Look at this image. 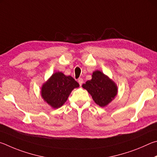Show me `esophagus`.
Here are the masks:
<instances>
[{
	"label": "esophagus",
	"mask_w": 157,
	"mask_h": 157,
	"mask_svg": "<svg viewBox=\"0 0 157 157\" xmlns=\"http://www.w3.org/2000/svg\"><path fill=\"white\" fill-rule=\"evenodd\" d=\"M78 83H79V85H80V86H81L83 83V79L82 78H79L78 79Z\"/></svg>",
	"instance_id": "obj_1"
}]
</instances>
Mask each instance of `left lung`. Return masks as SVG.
<instances>
[{"label":"left lung","mask_w":157,"mask_h":157,"mask_svg":"<svg viewBox=\"0 0 157 157\" xmlns=\"http://www.w3.org/2000/svg\"><path fill=\"white\" fill-rule=\"evenodd\" d=\"M82 86L91 94L94 102L101 107L106 106L117 94L116 84L98 70L93 72L92 78Z\"/></svg>","instance_id":"8db88e82"}]
</instances>
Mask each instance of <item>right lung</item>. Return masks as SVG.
Returning <instances> with one entry per match:
<instances>
[{"label": "right lung", "instance_id": "1", "mask_svg": "<svg viewBox=\"0 0 157 157\" xmlns=\"http://www.w3.org/2000/svg\"><path fill=\"white\" fill-rule=\"evenodd\" d=\"M78 87L79 84L71 76L56 72L43 86L41 96L52 108H59L67 101L72 90Z\"/></svg>", "mask_w": 157, "mask_h": 157}]
</instances>
